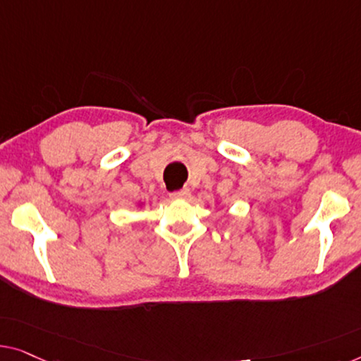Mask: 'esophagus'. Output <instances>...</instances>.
Masks as SVG:
<instances>
[{
    "instance_id": "1",
    "label": "esophagus",
    "mask_w": 361,
    "mask_h": 361,
    "mask_svg": "<svg viewBox=\"0 0 361 361\" xmlns=\"http://www.w3.org/2000/svg\"><path fill=\"white\" fill-rule=\"evenodd\" d=\"M190 195H191L190 190H188V188H183V190L173 191L170 196L173 199H188V197H190Z\"/></svg>"
}]
</instances>
